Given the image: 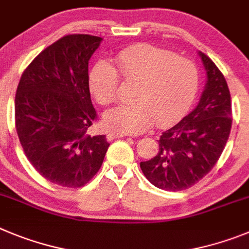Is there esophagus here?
Returning <instances> with one entry per match:
<instances>
[{"instance_id":"esophagus-1","label":"esophagus","mask_w":249,"mask_h":249,"mask_svg":"<svg viewBox=\"0 0 249 249\" xmlns=\"http://www.w3.org/2000/svg\"><path fill=\"white\" fill-rule=\"evenodd\" d=\"M125 135H127V134L119 133V131H111V133L107 134V140H110V142H111V140L119 139V138H123V137H125Z\"/></svg>"}]
</instances>
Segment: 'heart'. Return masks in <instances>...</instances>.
<instances>
[{"mask_svg":"<svg viewBox=\"0 0 249 249\" xmlns=\"http://www.w3.org/2000/svg\"><path fill=\"white\" fill-rule=\"evenodd\" d=\"M116 69L99 61L89 72V89L95 100L110 105L119 98L120 78L135 84L134 103L111 109L104 116L110 130L137 134L157 123L169 126L187 114L198 91L199 73L196 64L166 49L138 44L114 56Z\"/></svg>","mask_w":249,"mask_h":249,"instance_id":"1","label":"heart"}]
</instances>
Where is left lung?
Segmentation results:
<instances>
[{
    "instance_id": "left-lung-1",
    "label": "left lung",
    "mask_w": 249,
    "mask_h": 249,
    "mask_svg": "<svg viewBox=\"0 0 249 249\" xmlns=\"http://www.w3.org/2000/svg\"><path fill=\"white\" fill-rule=\"evenodd\" d=\"M207 84L198 107L159 139V151L140 168L159 189L184 190L204 178L215 165L232 127L231 94L217 65L199 53Z\"/></svg>"
}]
</instances>
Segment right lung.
I'll use <instances>...</instances> for the list:
<instances>
[{
  "label": "right lung",
  "mask_w": 249,
  "mask_h": 249,
  "mask_svg": "<svg viewBox=\"0 0 249 249\" xmlns=\"http://www.w3.org/2000/svg\"><path fill=\"white\" fill-rule=\"evenodd\" d=\"M103 38L66 35L25 69L15 98V124L25 155L53 184L80 188L99 172L109 142L88 129L98 114L89 90V60Z\"/></svg>",
  "instance_id": "add662e5"
}]
</instances>
